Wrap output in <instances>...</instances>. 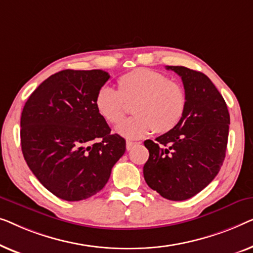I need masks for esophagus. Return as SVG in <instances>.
<instances>
[{"label": "esophagus", "instance_id": "esophagus-1", "mask_svg": "<svg viewBox=\"0 0 253 253\" xmlns=\"http://www.w3.org/2000/svg\"><path fill=\"white\" fill-rule=\"evenodd\" d=\"M137 144H140V142H133V141H127L126 142V149L127 150H131V149H133L135 145H137Z\"/></svg>", "mask_w": 253, "mask_h": 253}]
</instances>
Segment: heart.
I'll list each match as a JSON object with an SVG mask.
<instances>
[{"label":"heart","mask_w":253,"mask_h":253,"mask_svg":"<svg viewBox=\"0 0 253 253\" xmlns=\"http://www.w3.org/2000/svg\"><path fill=\"white\" fill-rule=\"evenodd\" d=\"M118 91L102 87L95 97L98 115L110 125L125 119L128 106L135 117L117 128L127 138H141L151 133L166 134L183 118L187 96L183 87L165 74L149 69H135L117 81Z\"/></svg>","instance_id":"heart-1"}]
</instances>
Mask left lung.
<instances>
[{
  "mask_svg": "<svg viewBox=\"0 0 253 253\" xmlns=\"http://www.w3.org/2000/svg\"><path fill=\"white\" fill-rule=\"evenodd\" d=\"M182 79L187 96L183 118L173 130L144 141L149 159L143 175L151 189L169 201H186L202 191L225 161L229 112L209 77L184 66H166Z\"/></svg>",
  "mask_w": 253,
  "mask_h": 253,
  "instance_id": "1",
  "label": "left lung"
}]
</instances>
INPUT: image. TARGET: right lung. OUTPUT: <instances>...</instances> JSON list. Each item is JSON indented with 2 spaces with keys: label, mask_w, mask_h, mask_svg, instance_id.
Masks as SVG:
<instances>
[{
  "label": "right lung",
  "mask_w": 253,
  "mask_h": 253,
  "mask_svg": "<svg viewBox=\"0 0 253 253\" xmlns=\"http://www.w3.org/2000/svg\"><path fill=\"white\" fill-rule=\"evenodd\" d=\"M109 78L102 70H63L45 79L24 105L25 161L42 186L64 201L97 194L125 154V138L111 134L95 106Z\"/></svg>",
  "instance_id": "add662e5"
}]
</instances>
